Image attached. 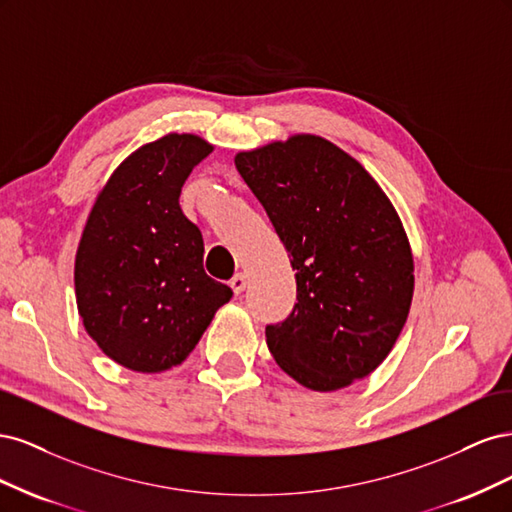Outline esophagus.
Listing matches in <instances>:
<instances>
[{
	"label": "esophagus",
	"instance_id": "1",
	"mask_svg": "<svg viewBox=\"0 0 512 512\" xmlns=\"http://www.w3.org/2000/svg\"><path fill=\"white\" fill-rule=\"evenodd\" d=\"M245 284H247V280H245L243 273H237V275L230 280V288H232V292H235V294H241V292L245 290Z\"/></svg>",
	"mask_w": 512,
	"mask_h": 512
}]
</instances>
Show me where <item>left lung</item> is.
Segmentation results:
<instances>
[{
	"label": "left lung",
	"mask_w": 512,
	"mask_h": 512,
	"mask_svg": "<svg viewBox=\"0 0 512 512\" xmlns=\"http://www.w3.org/2000/svg\"><path fill=\"white\" fill-rule=\"evenodd\" d=\"M235 166L297 271L292 314L267 327L275 363L322 393L369 376L393 350L414 292L410 241L389 196L316 134L239 151Z\"/></svg>",
	"instance_id": "1"
}]
</instances>
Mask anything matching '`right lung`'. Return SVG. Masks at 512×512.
Masks as SVG:
<instances>
[{
	"label": "right lung",
	"mask_w": 512,
	"mask_h": 512,
	"mask_svg": "<svg viewBox=\"0 0 512 512\" xmlns=\"http://www.w3.org/2000/svg\"><path fill=\"white\" fill-rule=\"evenodd\" d=\"M213 145L170 132L108 177L74 260L83 327L115 363L143 374L181 365L232 290L203 267V235L179 196Z\"/></svg>",
	"instance_id": "add662e5"
}]
</instances>
